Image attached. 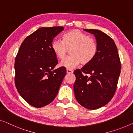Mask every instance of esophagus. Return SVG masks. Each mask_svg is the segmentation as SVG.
I'll use <instances>...</instances> for the list:
<instances>
[{"label":"esophagus","instance_id":"34e87169","mask_svg":"<svg viewBox=\"0 0 133 133\" xmlns=\"http://www.w3.org/2000/svg\"><path fill=\"white\" fill-rule=\"evenodd\" d=\"M66 72H67V73H72L73 72V71L71 70V69H66Z\"/></svg>","mask_w":133,"mask_h":133}]
</instances>
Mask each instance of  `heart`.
I'll use <instances>...</instances> for the list:
<instances>
[{
    "instance_id": "1",
    "label": "heart",
    "mask_w": 133,
    "mask_h": 133,
    "mask_svg": "<svg viewBox=\"0 0 133 133\" xmlns=\"http://www.w3.org/2000/svg\"><path fill=\"white\" fill-rule=\"evenodd\" d=\"M52 49L60 60L64 58L70 50L71 55L65 58L61 65L70 69L80 63L86 65L91 62L97 54L98 45L93 37L78 30H72L63 36V41H53Z\"/></svg>"
}]
</instances>
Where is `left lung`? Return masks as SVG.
I'll use <instances>...</instances> for the list:
<instances>
[{"mask_svg":"<svg viewBox=\"0 0 133 133\" xmlns=\"http://www.w3.org/2000/svg\"><path fill=\"white\" fill-rule=\"evenodd\" d=\"M94 35L98 51L91 62L74 71L73 89L76 100L84 108L94 110L104 106L113 98L121 73L118 49L113 39L98 30L84 29Z\"/></svg>","mask_w":133,"mask_h":133,"instance_id":"8db88e82","label":"left lung"}]
</instances>
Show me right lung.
Segmentation results:
<instances>
[{
	"instance_id": "add662e5",
	"label": "right lung",
	"mask_w": 133,
	"mask_h": 133,
	"mask_svg": "<svg viewBox=\"0 0 133 133\" xmlns=\"http://www.w3.org/2000/svg\"><path fill=\"white\" fill-rule=\"evenodd\" d=\"M63 27H41L25 38L15 61V84L19 95L31 106L42 108L58 94L66 69L58 64L52 49L53 39Z\"/></svg>"
}]
</instances>
